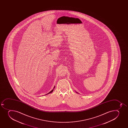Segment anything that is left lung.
Instances as JSON below:
<instances>
[{
  "instance_id": "obj_1",
  "label": "left lung",
  "mask_w": 128,
  "mask_h": 128,
  "mask_svg": "<svg viewBox=\"0 0 128 128\" xmlns=\"http://www.w3.org/2000/svg\"><path fill=\"white\" fill-rule=\"evenodd\" d=\"M77 93H78V92H77Z\"/></svg>"
}]
</instances>
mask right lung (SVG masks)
<instances>
[{
    "instance_id": "right-lung-1",
    "label": "right lung",
    "mask_w": 128,
    "mask_h": 128,
    "mask_svg": "<svg viewBox=\"0 0 128 128\" xmlns=\"http://www.w3.org/2000/svg\"><path fill=\"white\" fill-rule=\"evenodd\" d=\"M54 88H55V86H54V88H53V89L51 90V91H50L49 92H48V94H46V95H47V94H50V93H51V92H52L53 91V90H54Z\"/></svg>"
}]
</instances>
